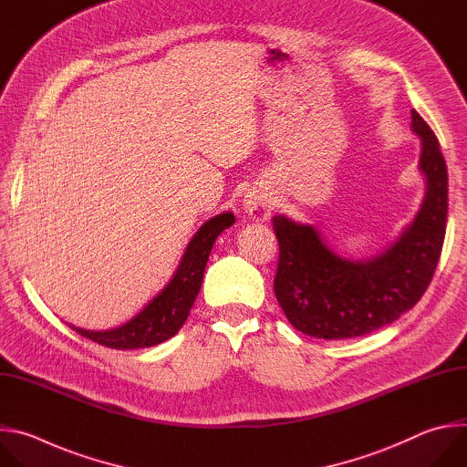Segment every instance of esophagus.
<instances>
[{"label":"esophagus","mask_w":467,"mask_h":467,"mask_svg":"<svg viewBox=\"0 0 467 467\" xmlns=\"http://www.w3.org/2000/svg\"><path fill=\"white\" fill-rule=\"evenodd\" d=\"M243 208H244V213L250 219H254L257 223H263V221H268L270 212L274 208V202H272V199L266 193L250 192L243 199Z\"/></svg>","instance_id":"obj_1"}]
</instances>
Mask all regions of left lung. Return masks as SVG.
<instances>
[{
  "label": "left lung",
  "mask_w": 467,
  "mask_h": 467,
  "mask_svg": "<svg viewBox=\"0 0 467 467\" xmlns=\"http://www.w3.org/2000/svg\"><path fill=\"white\" fill-rule=\"evenodd\" d=\"M410 116L421 140L425 195L414 221L389 248L351 259L311 224L285 215L272 221L279 243L274 293L287 320L309 337L337 340L376 331L412 309L431 284L445 237L447 165L431 127L416 110Z\"/></svg>",
  "instance_id": "obj_1"
}]
</instances>
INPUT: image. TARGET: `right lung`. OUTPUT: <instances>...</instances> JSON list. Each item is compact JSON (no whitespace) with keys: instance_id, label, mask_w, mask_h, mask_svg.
Instances as JSON below:
<instances>
[{"instance_id":"add662e5","label":"right lung","mask_w":467,"mask_h":467,"mask_svg":"<svg viewBox=\"0 0 467 467\" xmlns=\"http://www.w3.org/2000/svg\"><path fill=\"white\" fill-rule=\"evenodd\" d=\"M235 223L232 212L206 221L192 237L169 284L129 322L112 329H84L67 324L80 337L114 349H138L161 344L174 337L188 320L199 296L206 263L217 237Z\"/></svg>"}]
</instances>
